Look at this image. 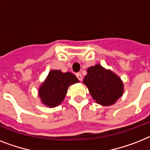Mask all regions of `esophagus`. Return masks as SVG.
Wrapping results in <instances>:
<instances>
[{
    "instance_id": "34e87169",
    "label": "esophagus",
    "mask_w": 150,
    "mask_h": 150,
    "mask_svg": "<svg viewBox=\"0 0 150 150\" xmlns=\"http://www.w3.org/2000/svg\"><path fill=\"white\" fill-rule=\"evenodd\" d=\"M76 76H77V78L79 79V81H82V75H81L80 73H77V74H76Z\"/></svg>"
}]
</instances>
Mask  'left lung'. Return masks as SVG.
Segmentation results:
<instances>
[{
  "label": "left lung",
  "mask_w": 150,
  "mask_h": 150,
  "mask_svg": "<svg viewBox=\"0 0 150 150\" xmlns=\"http://www.w3.org/2000/svg\"><path fill=\"white\" fill-rule=\"evenodd\" d=\"M83 83L96 103L103 106L115 104L123 95L122 79L110 69H105L99 64L88 68Z\"/></svg>",
  "instance_id": "obj_1"
}]
</instances>
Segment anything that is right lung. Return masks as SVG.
<instances>
[{
	"instance_id": "1",
	"label": "right lung",
	"mask_w": 150,
	"mask_h": 150,
	"mask_svg": "<svg viewBox=\"0 0 150 150\" xmlns=\"http://www.w3.org/2000/svg\"><path fill=\"white\" fill-rule=\"evenodd\" d=\"M78 82L79 79L71 72L51 70L38 88L41 102L49 108L58 106L64 99L69 86Z\"/></svg>"
}]
</instances>
